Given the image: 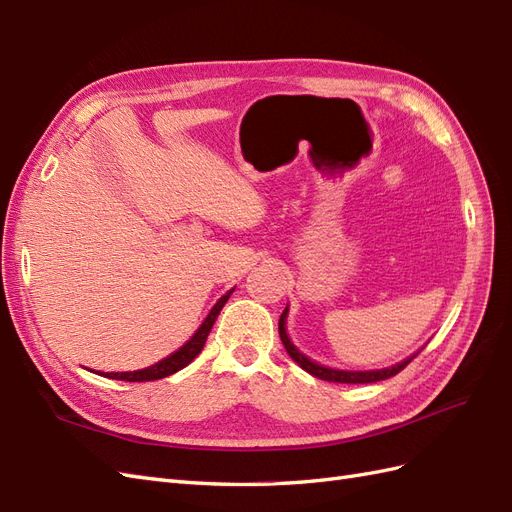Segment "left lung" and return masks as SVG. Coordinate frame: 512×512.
Here are the masks:
<instances>
[{"instance_id": "1", "label": "left lung", "mask_w": 512, "mask_h": 512, "mask_svg": "<svg viewBox=\"0 0 512 512\" xmlns=\"http://www.w3.org/2000/svg\"><path fill=\"white\" fill-rule=\"evenodd\" d=\"M286 312L288 309H284L282 316H280V337H282V344L286 348V352L290 354V359L297 363L301 369H305L307 374H312L320 380H327V382H342V384H367V382H378V380H386V378H393L397 376L401 369H404L414 356H410V359L401 361L393 367H386V369H376V371H339V369H329V367H322L318 363H312L307 359V356H303L297 348H294L290 344V339L286 335Z\"/></svg>"}]
</instances>
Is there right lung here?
<instances>
[{
	"label": "right lung",
	"mask_w": 512,
	"mask_h": 512,
	"mask_svg": "<svg viewBox=\"0 0 512 512\" xmlns=\"http://www.w3.org/2000/svg\"><path fill=\"white\" fill-rule=\"evenodd\" d=\"M232 292V290H230ZM230 292L224 294V297L213 305V309L209 312V316L205 318V322L200 324V329L194 333V337L190 339L188 344H185L183 348H179L177 352H173L170 356H166L164 361L151 365L147 369H141V371H121V374H104V378H113V380H126V382H151V380H160V378H166L170 374H175V371L183 369L185 365H190L196 356L200 354V350H203L207 337L211 333V327L215 318H218V314L222 312L224 303L228 301Z\"/></svg>",
	"instance_id": "right-lung-1"
}]
</instances>
